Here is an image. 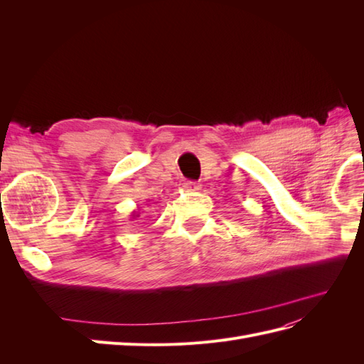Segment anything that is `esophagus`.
Instances as JSON below:
<instances>
[{
  "label": "esophagus",
  "mask_w": 364,
  "mask_h": 364,
  "mask_svg": "<svg viewBox=\"0 0 364 364\" xmlns=\"http://www.w3.org/2000/svg\"><path fill=\"white\" fill-rule=\"evenodd\" d=\"M182 186H183V190H186V191H197V190H200V185L197 183V182H193V181H185V182L182 183Z\"/></svg>",
  "instance_id": "esophagus-1"
}]
</instances>
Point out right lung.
<instances>
[{"label":"right lung","instance_id":"right-lung-1","mask_svg":"<svg viewBox=\"0 0 364 364\" xmlns=\"http://www.w3.org/2000/svg\"><path fill=\"white\" fill-rule=\"evenodd\" d=\"M132 217H134V218H135V217H138V214H136V213L134 211V214H132Z\"/></svg>","mask_w":364,"mask_h":364}]
</instances>
